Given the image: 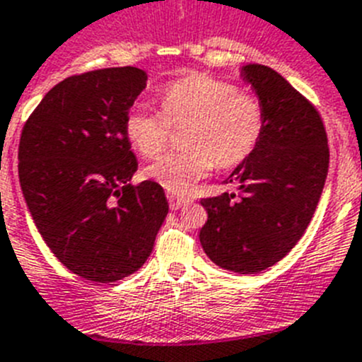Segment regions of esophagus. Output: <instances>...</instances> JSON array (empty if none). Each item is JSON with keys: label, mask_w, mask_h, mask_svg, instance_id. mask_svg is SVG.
I'll list each match as a JSON object with an SVG mask.
<instances>
[{"label": "esophagus", "mask_w": 362, "mask_h": 362, "mask_svg": "<svg viewBox=\"0 0 362 362\" xmlns=\"http://www.w3.org/2000/svg\"><path fill=\"white\" fill-rule=\"evenodd\" d=\"M168 200H169V207H171V209L173 211H177V209H180L182 205H185L187 204V198H184V197H178V194H173V193H169L168 194Z\"/></svg>", "instance_id": "esophagus-1"}]
</instances>
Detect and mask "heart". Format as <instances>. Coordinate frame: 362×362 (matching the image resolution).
I'll return each mask as SVG.
<instances>
[{
	"label": "heart",
	"mask_w": 362,
	"mask_h": 362,
	"mask_svg": "<svg viewBox=\"0 0 362 362\" xmlns=\"http://www.w3.org/2000/svg\"><path fill=\"white\" fill-rule=\"evenodd\" d=\"M162 112L135 104L126 113L124 129L142 157H155L175 128L187 124L182 135L185 149L162 155L148 168V177L173 193H185L216 165L230 169L243 164L258 149L267 128L262 100L240 92L236 84L209 76L173 81L160 93Z\"/></svg>",
	"instance_id": "heart-1"
}]
</instances>
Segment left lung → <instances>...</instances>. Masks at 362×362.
Returning a JSON list of instances; mask_svg holds the SVG:
<instances>
[{
	"mask_svg": "<svg viewBox=\"0 0 362 362\" xmlns=\"http://www.w3.org/2000/svg\"><path fill=\"white\" fill-rule=\"evenodd\" d=\"M243 79L265 108V135L226 182L236 185V193L200 200L207 211L200 243L221 269L256 274L285 258L307 230L330 149L317 108L278 71L247 64Z\"/></svg>",
	"mask_w": 362,
	"mask_h": 362,
	"instance_id": "8db88e82",
	"label": "left lung"
}]
</instances>
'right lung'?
<instances>
[{
    "instance_id": "add662e5",
    "label": "right lung",
    "mask_w": 362,
    "mask_h": 362,
    "mask_svg": "<svg viewBox=\"0 0 362 362\" xmlns=\"http://www.w3.org/2000/svg\"><path fill=\"white\" fill-rule=\"evenodd\" d=\"M146 79L135 66L66 77L19 139V182L35 227L55 258L90 281L141 269L168 216L160 184H129L139 164L124 119Z\"/></svg>"
}]
</instances>
